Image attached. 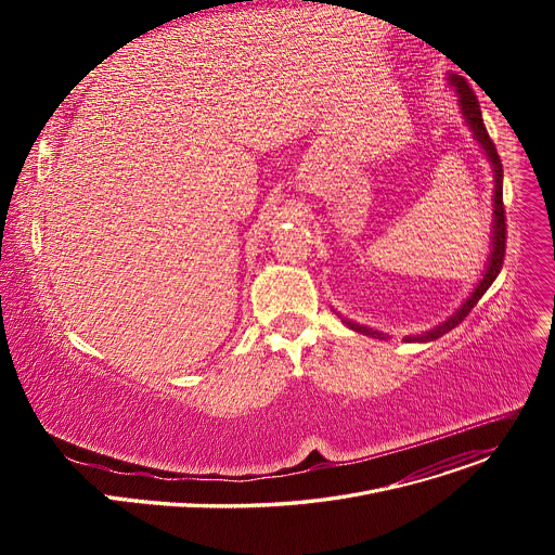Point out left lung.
I'll return each mask as SVG.
<instances>
[{
  "instance_id": "left-lung-1",
  "label": "left lung",
  "mask_w": 555,
  "mask_h": 555,
  "mask_svg": "<svg viewBox=\"0 0 555 555\" xmlns=\"http://www.w3.org/2000/svg\"><path fill=\"white\" fill-rule=\"evenodd\" d=\"M448 82L454 87L456 94H459V107H461V114L465 124H468V128L473 130L475 134V141L481 145L483 155L488 157L490 166H492V178H494V195H492V231H490V256H488V262H486V270H483V279L477 283V287L470 293V297L465 299L448 319L446 322H441L439 326H434L431 331H425L421 335H406L404 341H434L439 339L441 335L450 333L454 326H459L465 317H468V312L477 306V301L483 297L486 289L492 285V281L498 279L500 270H502V262H504V254H506V216H504V199H502V184H504V170H502V159L498 155V149H494V143L490 141L488 137V130L483 126V116H481V109H479V101L477 96L473 94L470 85L465 82V78L456 76V74H450L448 76ZM341 322L356 331V333H362V335H369V337H377V339H387L389 335L380 333V331H373L369 326H362V324H356L351 322V319H344Z\"/></svg>"
}]
</instances>
